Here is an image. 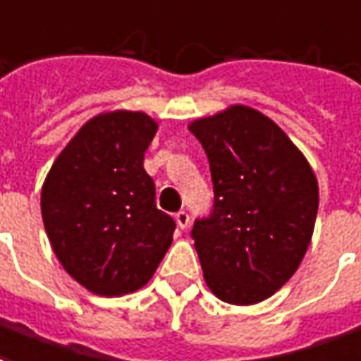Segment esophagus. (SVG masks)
<instances>
[{
    "mask_svg": "<svg viewBox=\"0 0 361 361\" xmlns=\"http://www.w3.org/2000/svg\"><path fill=\"white\" fill-rule=\"evenodd\" d=\"M176 224H178V228H180V229H188L189 214L185 212V210H180V212L176 214Z\"/></svg>",
    "mask_w": 361,
    "mask_h": 361,
    "instance_id": "obj_1",
    "label": "esophagus"
}]
</instances>
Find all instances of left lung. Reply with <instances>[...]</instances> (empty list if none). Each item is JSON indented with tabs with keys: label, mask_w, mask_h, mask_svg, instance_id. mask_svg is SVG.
<instances>
[{
	"label": "left lung",
	"mask_w": 361,
	"mask_h": 361,
	"mask_svg": "<svg viewBox=\"0 0 361 361\" xmlns=\"http://www.w3.org/2000/svg\"><path fill=\"white\" fill-rule=\"evenodd\" d=\"M189 132L208 157L214 208L191 231L208 289L237 306L289 281L312 241L319 189L300 149L247 105L197 118Z\"/></svg>",
	"instance_id": "obj_1"
}]
</instances>
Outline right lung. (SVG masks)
I'll return each instance as SVG.
<instances>
[{
    "instance_id": "right-lung-1",
    "label": "right lung",
    "mask_w": 361,
    "mask_h": 361,
    "mask_svg": "<svg viewBox=\"0 0 361 361\" xmlns=\"http://www.w3.org/2000/svg\"><path fill=\"white\" fill-rule=\"evenodd\" d=\"M159 130L141 111L87 120L42 185L45 233L72 279L99 296H122L153 277L176 224L154 204L143 157Z\"/></svg>"
}]
</instances>
